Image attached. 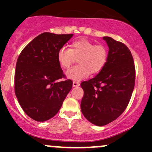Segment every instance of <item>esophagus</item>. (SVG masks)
I'll list each match as a JSON object with an SVG mask.
<instances>
[{
    "label": "esophagus",
    "instance_id": "34e87169",
    "mask_svg": "<svg viewBox=\"0 0 152 152\" xmlns=\"http://www.w3.org/2000/svg\"><path fill=\"white\" fill-rule=\"evenodd\" d=\"M79 86H80V83H78V82H75V81L73 82V86L74 87H77Z\"/></svg>",
    "mask_w": 152,
    "mask_h": 152
}]
</instances>
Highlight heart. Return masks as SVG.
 Instances as JSON below:
<instances>
[{"mask_svg":"<svg viewBox=\"0 0 152 152\" xmlns=\"http://www.w3.org/2000/svg\"><path fill=\"white\" fill-rule=\"evenodd\" d=\"M57 58L60 66L65 69L70 68L78 58L79 64L68 71L66 76L78 81L88 77L90 73L97 74L104 69L107 62L108 50L104 45H95L82 38L73 41L69 49L66 47L61 48L57 53Z\"/></svg>","mask_w":152,"mask_h":152,"instance_id":"b5f03b06","label":"heart"}]
</instances>
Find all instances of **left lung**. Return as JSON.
<instances>
[{
    "label": "left lung",
    "mask_w": 152,
    "mask_h": 152,
    "mask_svg": "<svg viewBox=\"0 0 152 152\" xmlns=\"http://www.w3.org/2000/svg\"><path fill=\"white\" fill-rule=\"evenodd\" d=\"M109 48L105 66L95 77L81 82V109L85 118L102 126L114 121L128 106L135 84L133 56L126 45L103 37Z\"/></svg>",
    "instance_id": "1"
}]
</instances>
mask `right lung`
<instances>
[{
  "label": "right lung",
  "instance_id": "add662e5",
  "mask_svg": "<svg viewBox=\"0 0 152 152\" xmlns=\"http://www.w3.org/2000/svg\"><path fill=\"white\" fill-rule=\"evenodd\" d=\"M73 35L43 33L19 55L15 72V96L24 112L35 121L53 117L72 88L71 80L59 81L66 76L57 53Z\"/></svg>",
  "mask_w": 152,
  "mask_h": 152
}]
</instances>
